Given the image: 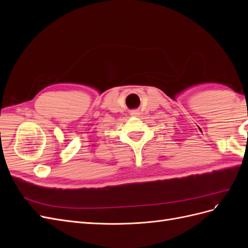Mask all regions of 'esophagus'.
Listing matches in <instances>:
<instances>
[{"label":"esophagus","instance_id":"1","mask_svg":"<svg viewBox=\"0 0 248 248\" xmlns=\"http://www.w3.org/2000/svg\"><path fill=\"white\" fill-rule=\"evenodd\" d=\"M130 115H131V116H134V117H137V116L140 115V112H139L138 110H132V111L130 112Z\"/></svg>","mask_w":248,"mask_h":248}]
</instances>
